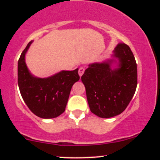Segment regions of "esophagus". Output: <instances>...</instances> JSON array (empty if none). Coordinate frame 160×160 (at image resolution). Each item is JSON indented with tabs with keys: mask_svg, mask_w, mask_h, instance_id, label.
Segmentation results:
<instances>
[{
	"mask_svg": "<svg viewBox=\"0 0 160 160\" xmlns=\"http://www.w3.org/2000/svg\"><path fill=\"white\" fill-rule=\"evenodd\" d=\"M84 71H85V69H84V68H79L78 74H79V75H80V77H81L82 75L83 74Z\"/></svg>",
	"mask_w": 160,
	"mask_h": 160,
	"instance_id": "esophagus-1",
	"label": "esophagus"
}]
</instances>
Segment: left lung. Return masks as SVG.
I'll list each match as a JSON object with an SVG mask.
<instances>
[{
  "label": "left lung",
  "mask_w": 160,
  "mask_h": 160,
  "mask_svg": "<svg viewBox=\"0 0 160 160\" xmlns=\"http://www.w3.org/2000/svg\"><path fill=\"white\" fill-rule=\"evenodd\" d=\"M115 59L89 65L81 77L92 113L102 118L120 114L131 102L138 83L137 64L131 49L120 43L113 54ZM113 62L118 68L112 69Z\"/></svg>",
  "instance_id": "1"
}]
</instances>
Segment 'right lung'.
Returning <instances> with one entry per match:
<instances>
[{
  "label": "right lung",
  "instance_id": "add662e5",
  "mask_svg": "<svg viewBox=\"0 0 160 160\" xmlns=\"http://www.w3.org/2000/svg\"><path fill=\"white\" fill-rule=\"evenodd\" d=\"M32 41L28 43L18 62V85L24 102L30 111L43 119L58 117L65 111L71 89L80 80L78 68L62 71L47 78L29 72L25 56Z\"/></svg>",
  "mask_w": 160,
  "mask_h": 160
}]
</instances>
